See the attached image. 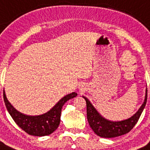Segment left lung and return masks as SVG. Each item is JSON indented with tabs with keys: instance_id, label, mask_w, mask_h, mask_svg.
<instances>
[{
	"instance_id": "8db88e82",
	"label": "left lung",
	"mask_w": 150,
	"mask_h": 150,
	"mask_svg": "<svg viewBox=\"0 0 150 150\" xmlns=\"http://www.w3.org/2000/svg\"><path fill=\"white\" fill-rule=\"evenodd\" d=\"M83 98L86 101L87 119L91 128L99 137L104 138H112L129 133L136 125L146 104L147 90L146 92L144 102L138 111L129 119L122 121L114 122L106 120L98 113L95 108L85 97Z\"/></svg>"
}]
</instances>
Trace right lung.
<instances>
[{
    "mask_svg": "<svg viewBox=\"0 0 150 150\" xmlns=\"http://www.w3.org/2000/svg\"><path fill=\"white\" fill-rule=\"evenodd\" d=\"M77 96V93L67 94L46 114L39 116H27L17 111L7 100L4 92V100L9 114L15 123L26 133L36 137H43L53 133L60 123L62 106L67 100Z\"/></svg>",
    "mask_w": 150,
    "mask_h": 150,
    "instance_id": "add662e5",
    "label": "right lung"
}]
</instances>
